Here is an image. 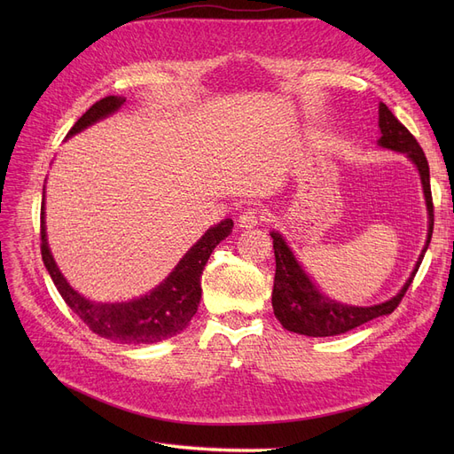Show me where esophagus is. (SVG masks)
<instances>
[{
  "label": "esophagus",
  "mask_w": 454,
  "mask_h": 454,
  "mask_svg": "<svg viewBox=\"0 0 454 454\" xmlns=\"http://www.w3.org/2000/svg\"><path fill=\"white\" fill-rule=\"evenodd\" d=\"M267 215L265 212H261L257 208H248L244 210L240 215H239V225L242 229H254L255 225H259L261 222H265Z\"/></svg>",
  "instance_id": "obj_1"
}]
</instances>
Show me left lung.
I'll return each instance as SVG.
<instances>
[{
    "label": "left lung",
    "mask_w": 454,
    "mask_h": 454,
    "mask_svg": "<svg viewBox=\"0 0 454 454\" xmlns=\"http://www.w3.org/2000/svg\"><path fill=\"white\" fill-rule=\"evenodd\" d=\"M379 127H380V140L382 147H388L400 153H407L409 159L417 164L420 172V180L424 187L426 206L430 214V227H428V240H426L424 250L417 261V267L411 274V278L403 286V290L392 297L387 303L375 307H348L340 305L337 301L324 297L316 286L309 280L303 269L299 267L292 250L278 232H270L274 257H277V272H274V290H272V309L274 316L280 324L299 335L307 337H329L350 332L369 320L379 318V316L390 314L402 303L405 292L413 282L415 274L422 263V257L428 250V244L434 232V202H432V189H430V167L426 160L424 151L417 138L411 134L397 117L387 107V104H379Z\"/></svg>",
    "instance_id": "obj_1"
}]
</instances>
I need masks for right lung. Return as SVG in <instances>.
I'll use <instances>...</instances> for the list:
<instances>
[{"label":"right lung","instance_id":"1","mask_svg":"<svg viewBox=\"0 0 454 454\" xmlns=\"http://www.w3.org/2000/svg\"><path fill=\"white\" fill-rule=\"evenodd\" d=\"M122 102L125 98L121 96H106L92 104L67 136H74L98 119L114 114ZM41 204L45 206V195ZM43 206H41V257L54 286L66 305L79 316L81 322L87 324L92 333L122 342V345H151V342H159L184 332L199 309L202 294L200 278L206 261L215 246L232 231V219H223L222 223L204 232V237L184 255L170 277L149 295L130 301V303L107 305L81 297L62 277L47 244Z\"/></svg>","mask_w":454,"mask_h":454}]
</instances>
